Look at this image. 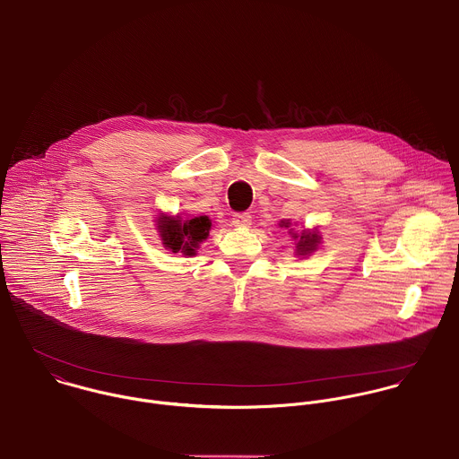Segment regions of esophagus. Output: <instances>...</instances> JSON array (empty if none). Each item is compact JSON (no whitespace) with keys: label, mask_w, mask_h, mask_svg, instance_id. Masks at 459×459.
<instances>
[{"label":"esophagus","mask_w":459,"mask_h":459,"mask_svg":"<svg viewBox=\"0 0 459 459\" xmlns=\"http://www.w3.org/2000/svg\"><path fill=\"white\" fill-rule=\"evenodd\" d=\"M233 226L237 228H247L251 224V215L249 213H235L233 215Z\"/></svg>","instance_id":"esophagus-1"}]
</instances>
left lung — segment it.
<instances>
[{
	"instance_id": "8db88e82",
	"label": "left lung",
	"mask_w": 459,
	"mask_h": 459,
	"mask_svg": "<svg viewBox=\"0 0 459 459\" xmlns=\"http://www.w3.org/2000/svg\"><path fill=\"white\" fill-rule=\"evenodd\" d=\"M281 228H287L290 237L296 240V255L298 256H309L311 253H315L318 249V246L322 244V237H320V231L318 228H313V230H307L303 228L301 231H296V228H292V222L290 219L289 221H281L280 222Z\"/></svg>"
}]
</instances>
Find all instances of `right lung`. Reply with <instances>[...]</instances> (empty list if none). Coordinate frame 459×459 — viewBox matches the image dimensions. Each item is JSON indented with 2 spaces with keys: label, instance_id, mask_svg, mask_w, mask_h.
<instances>
[{
  "label": "right lung",
  "instance_id": "obj_1",
  "mask_svg": "<svg viewBox=\"0 0 459 459\" xmlns=\"http://www.w3.org/2000/svg\"><path fill=\"white\" fill-rule=\"evenodd\" d=\"M156 230L161 246L170 253H181L183 256H195L199 246L208 238L212 230V221L206 215L199 217H181L158 213Z\"/></svg>",
  "mask_w": 459,
  "mask_h": 459
}]
</instances>
